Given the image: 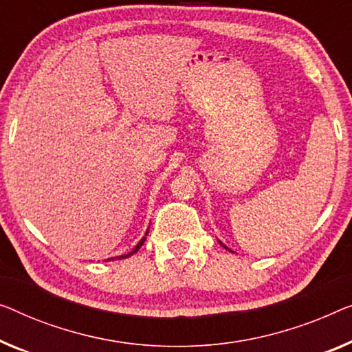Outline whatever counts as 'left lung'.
I'll use <instances>...</instances> for the list:
<instances>
[{
	"mask_svg": "<svg viewBox=\"0 0 352 352\" xmlns=\"http://www.w3.org/2000/svg\"><path fill=\"white\" fill-rule=\"evenodd\" d=\"M223 246H224V245H223ZM224 248H226V246H224Z\"/></svg>",
	"mask_w": 352,
	"mask_h": 352,
	"instance_id": "1",
	"label": "left lung"
}]
</instances>
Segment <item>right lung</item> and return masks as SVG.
<instances>
[{"instance_id":"right-lung-1","label":"right lung","mask_w":352,"mask_h":352,"mask_svg":"<svg viewBox=\"0 0 352 352\" xmlns=\"http://www.w3.org/2000/svg\"><path fill=\"white\" fill-rule=\"evenodd\" d=\"M144 242H145V237H144L142 240H140V242H139L138 245H135V246H134V250H133V251H131V253H128V254H122V256H117V259H126V258H129V256H133L134 253H138V251H139V248H140V246H142V245H144ZM112 261H113V258H112Z\"/></svg>"}]
</instances>
